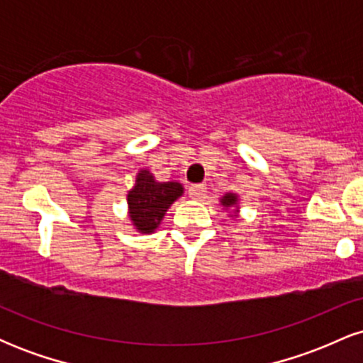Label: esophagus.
I'll use <instances>...</instances> for the list:
<instances>
[{"mask_svg": "<svg viewBox=\"0 0 363 363\" xmlns=\"http://www.w3.org/2000/svg\"><path fill=\"white\" fill-rule=\"evenodd\" d=\"M206 194V186L205 184H193L189 187V198L191 199H196V201H199V199L205 198Z\"/></svg>", "mask_w": 363, "mask_h": 363, "instance_id": "esophagus-1", "label": "esophagus"}]
</instances>
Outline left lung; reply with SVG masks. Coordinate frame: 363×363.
<instances>
[{"mask_svg":"<svg viewBox=\"0 0 363 363\" xmlns=\"http://www.w3.org/2000/svg\"><path fill=\"white\" fill-rule=\"evenodd\" d=\"M220 205L223 206V210L230 211L232 218H237L239 216L240 206H239V194L237 193H227L220 198Z\"/></svg>","mask_w":363,"mask_h":363,"instance_id":"obj_1","label":"left lung"}]
</instances>
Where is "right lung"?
Segmentation results:
<instances>
[{"label":"right lung","mask_w":363,"mask_h":363,"mask_svg":"<svg viewBox=\"0 0 363 363\" xmlns=\"http://www.w3.org/2000/svg\"><path fill=\"white\" fill-rule=\"evenodd\" d=\"M184 186L177 181L158 182L148 169H140L135 186L128 191V216L136 232L150 235L160 227L165 213L181 196Z\"/></svg>","instance_id":"add662e5"}]
</instances>
